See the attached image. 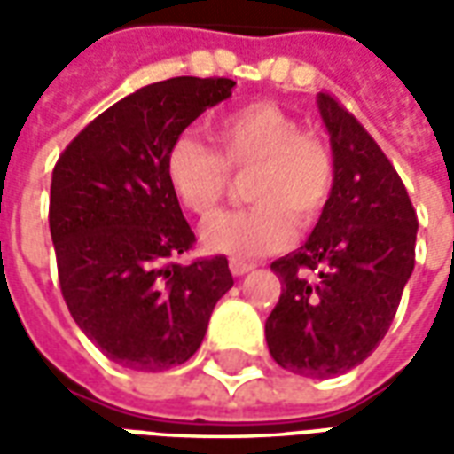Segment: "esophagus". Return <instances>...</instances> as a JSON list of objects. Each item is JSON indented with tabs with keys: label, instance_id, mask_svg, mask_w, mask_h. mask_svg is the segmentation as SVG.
<instances>
[{
	"label": "esophagus",
	"instance_id": "1",
	"mask_svg": "<svg viewBox=\"0 0 454 454\" xmlns=\"http://www.w3.org/2000/svg\"><path fill=\"white\" fill-rule=\"evenodd\" d=\"M255 265H250V262H243V260H231V272L236 277H243L247 275L250 270H253Z\"/></svg>",
	"mask_w": 454,
	"mask_h": 454
}]
</instances>
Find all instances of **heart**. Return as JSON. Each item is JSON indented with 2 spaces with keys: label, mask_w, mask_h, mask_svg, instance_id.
Here are the masks:
<instances>
[{
  "label": "heart",
  "mask_w": 454,
  "mask_h": 454,
  "mask_svg": "<svg viewBox=\"0 0 454 454\" xmlns=\"http://www.w3.org/2000/svg\"><path fill=\"white\" fill-rule=\"evenodd\" d=\"M218 153L192 133L168 150L165 172L175 197L208 218L231 187V172H250L243 211H228L201 228L208 253L253 260L285 247L299 226L324 214L333 192V155L277 104L255 102L221 114L211 123Z\"/></svg>",
  "instance_id": "b5f03b06"
}]
</instances>
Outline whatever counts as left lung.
Listing matches in <instances>:
<instances>
[{"label": "left lung", "mask_w": 454, "mask_h": 454, "mask_svg": "<svg viewBox=\"0 0 454 454\" xmlns=\"http://www.w3.org/2000/svg\"><path fill=\"white\" fill-rule=\"evenodd\" d=\"M316 104L331 136L333 192L304 246L272 262L282 296L265 338L279 367L325 380L367 360L389 331L413 272L419 218L360 121L328 94Z\"/></svg>", "instance_id": "1"}]
</instances>
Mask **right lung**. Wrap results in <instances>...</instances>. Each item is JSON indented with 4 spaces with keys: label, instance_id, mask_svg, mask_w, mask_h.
<instances>
[{
    "label": "right lung",
    "instance_id": "right-lung-1",
    "mask_svg": "<svg viewBox=\"0 0 454 454\" xmlns=\"http://www.w3.org/2000/svg\"><path fill=\"white\" fill-rule=\"evenodd\" d=\"M233 87L226 77L140 87L58 158L48 218L65 304L121 367L162 372L187 362L233 286L223 255L175 262L194 233L165 172L169 145Z\"/></svg>",
    "mask_w": 454,
    "mask_h": 454
}]
</instances>
